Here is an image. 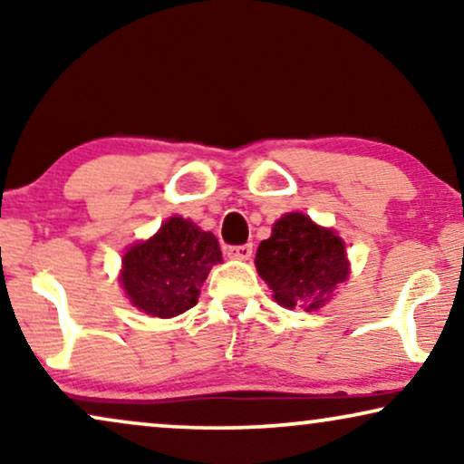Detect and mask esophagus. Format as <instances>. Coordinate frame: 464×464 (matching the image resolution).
<instances>
[{
  "label": "esophagus",
  "mask_w": 464,
  "mask_h": 464,
  "mask_svg": "<svg viewBox=\"0 0 464 464\" xmlns=\"http://www.w3.org/2000/svg\"><path fill=\"white\" fill-rule=\"evenodd\" d=\"M251 253H253V245L251 243L227 246V256L234 257V259H249Z\"/></svg>",
  "instance_id": "1"
}]
</instances>
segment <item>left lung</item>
I'll return each instance as SVG.
<instances>
[{
  "mask_svg": "<svg viewBox=\"0 0 464 464\" xmlns=\"http://www.w3.org/2000/svg\"><path fill=\"white\" fill-rule=\"evenodd\" d=\"M259 276L285 308L316 310L348 276L344 243L302 213H287L257 246Z\"/></svg>",
  "mask_w": 464,
  "mask_h": 464,
  "instance_id": "1",
  "label": "left lung"
}]
</instances>
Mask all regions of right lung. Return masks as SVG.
Returning <instances> with one entry per match:
<instances>
[{"instance_id":"obj_1","label":"right lung","mask_w":464,"mask_h":464,"mask_svg":"<svg viewBox=\"0 0 464 464\" xmlns=\"http://www.w3.org/2000/svg\"><path fill=\"white\" fill-rule=\"evenodd\" d=\"M218 262L221 251L211 232L170 218L156 237L126 251L120 283L139 310L169 319L196 306L198 287Z\"/></svg>"}]
</instances>
